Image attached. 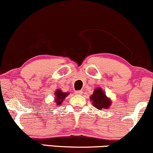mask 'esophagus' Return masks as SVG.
I'll list each match as a JSON object with an SVG mask.
<instances>
[{"label": "esophagus", "mask_w": 153, "mask_h": 153, "mask_svg": "<svg viewBox=\"0 0 153 153\" xmlns=\"http://www.w3.org/2000/svg\"><path fill=\"white\" fill-rule=\"evenodd\" d=\"M82 93H83V91H82V90L75 91V94H82Z\"/></svg>", "instance_id": "1"}]
</instances>
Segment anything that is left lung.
Masks as SVG:
<instances>
[{
  "instance_id": "obj_1",
  "label": "left lung",
  "mask_w": 153,
  "mask_h": 153,
  "mask_svg": "<svg viewBox=\"0 0 153 153\" xmlns=\"http://www.w3.org/2000/svg\"><path fill=\"white\" fill-rule=\"evenodd\" d=\"M90 100L92 105L97 109L101 110L102 109H107L111 105V100L106 96L105 91L101 88H97L91 95Z\"/></svg>"
}]
</instances>
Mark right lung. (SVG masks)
I'll use <instances>...</instances> for the list:
<instances>
[{"label":"right lung","mask_w":153,"mask_h":153,"mask_svg":"<svg viewBox=\"0 0 153 153\" xmlns=\"http://www.w3.org/2000/svg\"><path fill=\"white\" fill-rule=\"evenodd\" d=\"M55 102L56 103V105L59 106L62 105V103L63 101H64V100L65 99L66 97L69 95V93L63 92V91H62V90H60V89H57V90L55 91Z\"/></svg>","instance_id":"right-lung-1"}]
</instances>
